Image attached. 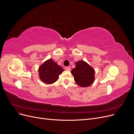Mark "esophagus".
I'll return each instance as SVG.
<instances>
[{
    "mask_svg": "<svg viewBox=\"0 0 134 134\" xmlns=\"http://www.w3.org/2000/svg\"><path fill=\"white\" fill-rule=\"evenodd\" d=\"M65 69L67 70V71H71V68L70 67H65Z\"/></svg>",
    "mask_w": 134,
    "mask_h": 134,
    "instance_id": "34e87169",
    "label": "esophagus"
}]
</instances>
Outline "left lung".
<instances>
[{
    "instance_id": "obj_1",
    "label": "left lung",
    "mask_w": 134,
    "mask_h": 134,
    "mask_svg": "<svg viewBox=\"0 0 134 134\" xmlns=\"http://www.w3.org/2000/svg\"><path fill=\"white\" fill-rule=\"evenodd\" d=\"M71 73L75 82L81 87H88L94 80V70L82 60L76 62V66Z\"/></svg>"
}]
</instances>
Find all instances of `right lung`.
Masks as SVG:
<instances>
[{
	"label": "right lung",
	"mask_w": 134,
	"mask_h": 134,
	"mask_svg": "<svg viewBox=\"0 0 134 134\" xmlns=\"http://www.w3.org/2000/svg\"><path fill=\"white\" fill-rule=\"evenodd\" d=\"M63 68L51 59L44 62L39 68L40 79L46 83H53L58 80Z\"/></svg>",
	"instance_id": "right-lung-1"
}]
</instances>
